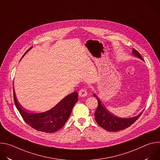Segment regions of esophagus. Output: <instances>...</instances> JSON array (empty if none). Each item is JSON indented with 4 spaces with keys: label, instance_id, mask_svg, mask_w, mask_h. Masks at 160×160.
<instances>
[{
    "label": "esophagus",
    "instance_id": "34e87169",
    "mask_svg": "<svg viewBox=\"0 0 160 160\" xmlns=\"http://www.w3.org/2000/svg\"><path fill=\"white\" fill-rule=\"evenodd\" d=\"M87 90L85 88H82L79 90L78 95L80 97H85L87 96Z\"/></svg>",
    "mask_w": 160,
    "mask_h": 160
}]
</instances>
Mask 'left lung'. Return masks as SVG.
Segmentation results:
<instances>
[{
    "mask_svg": "<svg viewBox=\"0 0 160 160\" xmlns=\"http://www.w3.org/2000/svg\"><path fill=\"white\" fill-rule=\"evenodd\" d=\"M132 52L135 56L143 60L138 51L133 49ZM93 95L94 97H96L98 101V107L94 113L95 120L99 126L108 131L117 132L129 127L141 117L143 112L142 111L141 112L138 116L129 118H123L115 117V115H112V113H111L109 111H108L105 106L102 103L95 94Z\"/></svg>",
    "mask_w": 160,
    "mask_h": 160,
    "instance_id": "left-lung-1",
    "label": "left lung"
}]
</instances>
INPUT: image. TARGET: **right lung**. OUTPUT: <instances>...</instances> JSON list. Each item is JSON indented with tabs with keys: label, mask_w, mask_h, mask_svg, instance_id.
<instances>
[{
	"label": "right lung",
	"mask_w": 160,
	"mask_h": 160,
	"mask_svg": "<svg viewBox=\"0 0 160 160\" xmlns=\"http://www.w3.org/2000/svg\"><path fill=\"white\" fill-rule=\"evenodd\" d=\"M13 92L15 105L25 122L36 130L45 133L55 132L61 128L69 118L74 105L78 101V93L74 92L64 98L49 111L40 113L28 112L19 104L14 90Z\"/></svg>",
	"instance_id": "1"
}]
</instances>
